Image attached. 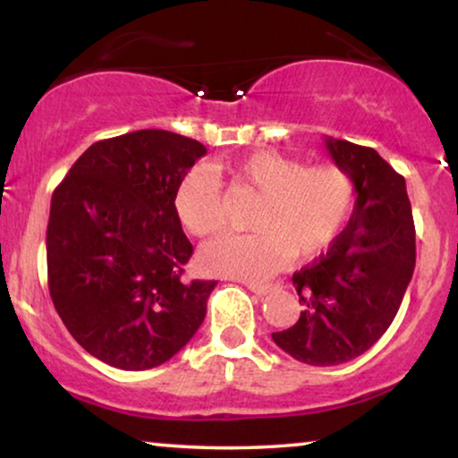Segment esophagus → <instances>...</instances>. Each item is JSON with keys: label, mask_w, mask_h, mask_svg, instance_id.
<instances>
[{"label": "esophagus", "mask_w": 458, "mask_h": 458, "mask_svg": "<svg viewBox=\"0 0 458 458\" xmlns=\"http://www.w3.org/2000/svg\"><path fill=\"white\" fill-rule=\"evenodd\" d=\"M248 290L254 292L256 296H265V293L273 290V285H268V284H248Z\"/></svg>", "instance_id": "34e87169"}]
</instances>
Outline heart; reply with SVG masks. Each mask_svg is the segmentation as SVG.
I'll use <instances>...</instances> for the list:
<instances>
[{"label": "heart", "mask_w": 458, "mask_h": 458, "mask_svg": "<svg viewBox=\"0 0 458 458\" xmlns=\"http://www.w3.org/2000/svg\"><path fill=\"white\" fill-rule=\"evenodd\" d=\"M237 185L259 193L250 212L254 233L223 237L199 252L206 273L262 281L292 259H315L346 227L356 202L352 174L335 162L304 166L275 149H256L229 168ZM174 215L196 237L227 227V210L216 173L196 165L181 177L173 198Z\"/></svg>", "instance_id": "b5f03b06"}]
</instances>
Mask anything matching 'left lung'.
Instances as JSON below:
<instances>
[{"label": "left lung", "mask_w": 458, "mask_h": 458, "mask_svg": "<svg viewBox=\"0 0 458 458\" xmlns=\"http://www.w3.org/2000/svg\"><path fill=\"white\" fill-rule=\"evenodd\" d=\"M335 165L352 174L348 227L312 265L293 273L302 304L296 325L273 342L300 362L342 365L367 352L403 302L415 271V223L406 183L373 148L329 140Z\"/></svg>", "instance_id": "8db88e82"}]
</instances>
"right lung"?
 Listing matches in <instances>:
<instances>
[{
	"label": "right lung",
	"instance_id": "add662e5",
	"mask_svg": "<svg viewBox=\"0 0 458 458\" xmlns=\"http://www.w3.org/2000/svg\"><path fill=\"white\" fill-rule=\"evenodd\" d=\"M206 148L162 129L96 141L52 196L47 285L91 356L124 371L173 359L216 281L185 277L193 246L174 215L179 181Z\"/></svg>",
	"mask_w": 458,
	"mask_h": 458
}]
</instances>
